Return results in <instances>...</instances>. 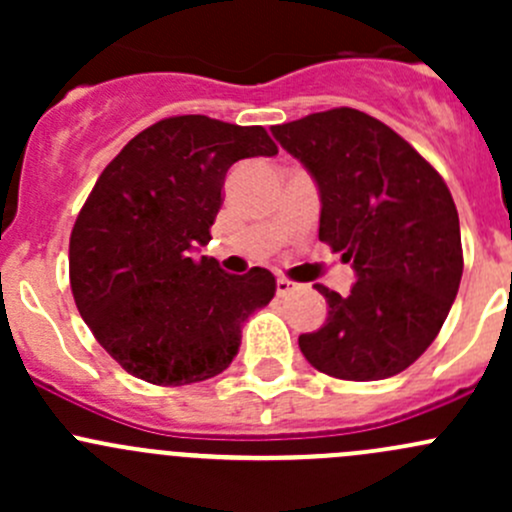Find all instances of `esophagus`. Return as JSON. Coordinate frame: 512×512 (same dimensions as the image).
<instances>
[{"instance_id": "1", "label": "esophagus", "mask_w": 512, "mask_h": 512, "mask_svg": "<svg viewBox=\"0 0 512 512\" xmlns=\"http://www.w3.org/2000/svg\"><path fill=\"white\" fill-rule=\"evenodd\" d=\"M294 289H297V285H294V282H289L287 277H277V294H280V297H285V294L294 292Z\"/></svg>"}]
</instances>
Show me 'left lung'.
Wrapping results in <instances>:
<instances>
[{
  "label": "left lung",
  "mask_w": 512,
  "mask_h": 512,
  "mask_svg": "<svg viewBox=\"0 0 512 512\" xmlns=\"http://www.w3.org/2000/svg\"><path fill=\"white\" fill-rule=\"evenodd\" d=\"M272 136L319 188V240L352 262V292L314 285L327 322L299 337L314 369L347 381L396 376L431 347L463 275L458 210L441 175L356 108L309 113Z\"/></svg>",
  "instance_id": "left-lung-1"
}]
</instances>
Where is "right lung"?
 <instances>
[{"label":"right lung","mask_w":512,"mask_h":512,"mask_svg":"<svg viewBox=\"0 0 512 512\" xmlns=\"http://www.w3.org/2000/svg\"><path fill=\"white\" fill-rule=\"evenodd\" d=\"M275 153L262 126L173 116L131 138L98 175L71 230V292L128 374L183 386L235 359L242 324L270 304L277 282L265 267L230 275L193 252L210 242L230 165Z\"/></svg>","instance_id":"1"}]
</instances>
